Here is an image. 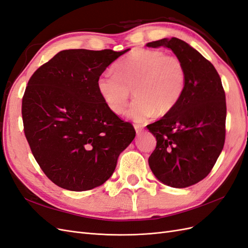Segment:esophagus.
I'll list each match as a JSON object with an SVG mask.
<instances>
[{
    "mask_svg": "<svg viewBox=\"0 0 248 248\" xmlns=\"http://www.w3.org/2000/svg\"><path fill=\"white\" fill-rule=\"evenodd\" d=\"M134 129H136L138 136H140V134H141L142 131H144V128H142V126L140 125H134Z\"/></svg>",
    "mask_w": 248,
    "mask_h": 248,
    "instance_id": "1",
    "label": "esophagus"
}]
</instances>
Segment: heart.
<instances>
[{
    "label": "heart",
    "instance_id": "b5f03b06",
    "mask_svg": "<svg viewBox=\"0 0 248 248\" xmlns=\"http://www.w3.org/2000/svg\"><path fill=\"white\" fill-rule=\"evenodd\" d=\"M115 71L98 77L97 91L112 114L120 116L132 90L136 100L126 116L137 123L147 121L156 112L170 111L184 93L186 74L182 62L161 50L134 49L120 60Z\"/></svg>",
    "mask_w": 248,
    "mask_h": 248
}]
</instances>
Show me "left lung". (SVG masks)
Returning <instances> with one entry per match:
<instances>
[{
    "instance_id": "8db88e82",
    "label": "left lung",
    "mask_w": 248,
    "mask_h": 248,
    "mask_svg": "<svg viewBox=\"0 0 248 248\" xmlns=\"http://www.w3.org/2000/svg\"><path fill=\"white\" fill-rule=\"evenodd\" d=\"M146 46L170 49L185 69L181 99L159 121L147 126L157 140L148 160L150 169L161 183L184 188L206 178L222 151L226 94L214 66L188 43L172 37Z\"/></svg>"
}]
</instances>
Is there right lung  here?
Returning a JSON list of instances; mask_svg holds the SVG:
<instances>
[{
    "label": "right lung",
    "instance_id": "right-lung-1",
    "mask_svg": "<svg viewBox=\"0 0 248 248\" xmlns=\"http://www.w3.org/2000/svg\"><path fill=\"white\" fill-rule=\"evenodd\" d=\"M129 49L62 50L28 82L21 106L26 138L44 174L64 189L102 185L136 138L96 88L107 67Z\"/></svg>",
    "mask_w": 248,
    "mask_h": 248
}]
</instances>
